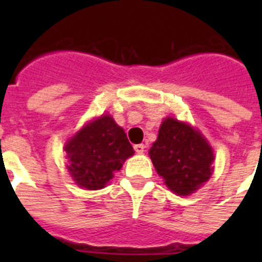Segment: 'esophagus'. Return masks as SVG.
<instances>
[{
	"instance_id": "esophagus-1",
	"label": "esophagus",
	"mask_w": 262,
	"mask_h": 262,
	"mask_svg": "<svg viewBox=\"0 0 262 262\" xmlns=\"http://www.w3.org/2000/svg\"><path fill=\"white\" fill-rule=\"evenodd\" d=\"M144 149H145V145H144V144H137V145H135V151L137 152V154H143Z\"/></svg>"
}]
</instances>
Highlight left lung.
<instances>
[{"instance_id": "left-lung-1", "label": "left lung", "mask_w": 262, "mask_h": 262, "mask_svg": "<svg viewBox=\"0 0 262 262\" xmlns=\"http://www.w3.org/2000/svg\"><path fill=\"white\" fill-rule=\"evenodd\" d=\"M156 172L175 194L190 195L213 172V151L201 133L177 118H164L149 149Z\"/></svg>"}]
</instances>
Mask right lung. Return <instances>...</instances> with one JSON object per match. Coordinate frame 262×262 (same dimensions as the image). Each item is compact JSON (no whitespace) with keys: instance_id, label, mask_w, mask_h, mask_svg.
<instances>
[{"instance_id":"1","label":"right lung","mask_w":262,"mask_h":262,"mask_svg":"<svg viewBox=\"0 0 262 262\" xmlns=\"http://www.w3.org/2000/svg\"><path fill=\"white\" fill-rule=\"evenodd\" d=\"M65 152L68 171L76 185L87 190L103 189L135 154L125 130L108 114L81 127L68 140Z\"/></svg>"}]
</instances>
